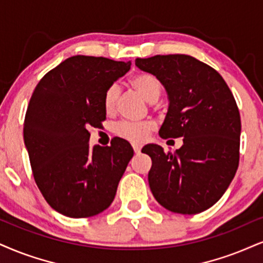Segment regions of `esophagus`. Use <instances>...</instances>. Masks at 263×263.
<instances>
[{
    "mask_svg": "<svg viewBox=\"0 0 263 263\" xmlns=\"http://www.w3.org/2000/svg\"><path fill=\"white\" fill-rule=\"evenodd\" d=\"M133 148H134L135 154H140V151H141V145H139V144H133Z\"/></svg>",
    "mask_w": 263,
    "mask_h": 263,
    "instance_id": "1",
    "label": "esophagus"
}]
</instances>
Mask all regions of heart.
<instances>
[{"label":"heart","mask_w":263,"mask_h":263,"mask_svg":"<svg viewBox=\"0 0 263 263\" xmlns=\"http://www.w3.org/2000/svg\"><path fill=\"white\" fill-rule=\"evenodd\" d=\"M132 86L134 87L147 102H155L162 92V84L156 77L150 73H140L130 79ZM118 85L113 84L106 90L103 97V106L107 112L115 109L118 99ZM154 125L148 122H121L116 126V133L119 137L134 142L144 141L148 137Z\"/></svg>","instance_id":"b5f03b06"}]
</instances>
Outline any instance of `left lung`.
I'll return each instance as SVG.
<instances>
[{
  "label": "left lung",
  "mask_w": 263,
  "mask_h": 263,
  "mask_svg": "<svg viewBox=\"0 0 263 263\" xmlns=\"http://www.w3.org/2000/svg\"><path fill=\"white\" fill-rule=\"evenodd\" d=\"M135 66L166 89L170 105L158 134L184 138L174 154L156 144L142 148L152 160V195L174 213L206 211L226 193L239 166L241 122L234 96L217 70L187 54L137 58Z\"/></svg>",
  "instance_id": "obj_1"
}]
</instances>
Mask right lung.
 <instances>
[{"mask_svg": "<svg viewBox=\"0 0 263 263\" xmlns=\"http://www.w3.org/2000/svg\"><path fill=\"white\" fill-rule=\"evenodd\" d=\"M129 62L73 56L45 74L32 92L24 142L34 179L48 205L70 218L105 211L134 151L124 139L90 147V126L106 119V90L130 69Z\"/></svg>", "mask_w": 263, "mask_h": 263, "instance_id": "add662e5", "label": "right lung"}]
</instances>
